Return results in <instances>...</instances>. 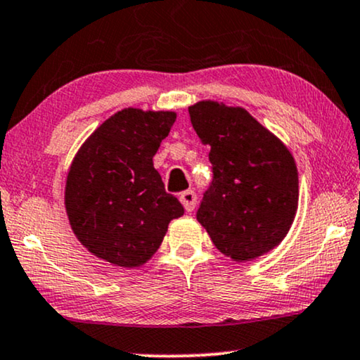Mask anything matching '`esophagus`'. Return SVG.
I'll return each instance as SVG.
<instances>
[{
	"label": "esophagus",
	"mask_w": 360,
	"mask_h": 360,
	"mask_svg": "<svg viewBox=\"0 0 360 360\" xmlns=\"http://www.w3.org/2000/svg\"><path fill=\"white\" fill-rule=\"evenodd\" d=\"M181 204L184 205L186 212H193L195 207V202H198V195H195L194 191H184L183 194L179 195Z\"/></svg>",
	"instance_id": "esophagus-1"
}]
</instances>
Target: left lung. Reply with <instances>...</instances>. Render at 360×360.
I'll use <instances>...</instances> for the list:
<instances>
[{
  "instance_id": "1",
  "label": "left lung",
  "mask_w": 360,
  "mask_h": 360,
  "mask_svg": "<svg viewBox=\"0 0 360 360\" xmlns=\"http://www.w3.org/2000/svg\"><path fill=\"white\" fill-rule=\"evenodd\" d=\"M191 123L210 146L214 179L198 220L220 253L250 262L280 245L298 210V169L280 138L245 108L200 100Z\"/></svg>"
}]
</instances>
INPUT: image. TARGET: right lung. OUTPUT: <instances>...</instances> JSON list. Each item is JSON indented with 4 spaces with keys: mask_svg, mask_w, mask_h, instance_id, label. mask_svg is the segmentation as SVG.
<instances>
[{
    "mask_svg": "<svg viewBox=\"0 0 360 360\" xmlns=\"http://www.w3.org/2000/svg\"><path fill=\"white\" fill-rule=\"evenodd\" d=\"M174 112L123 108L100 124L72 160L64 204L77 240L100 260L138 268L160 248L184 207L153 166Z\"/></svg>",
    "mask_w": 360,
    "mask_h": 360,
    "instance_id": "add662e5",
    "label": "right lung"
}]
</instances>
